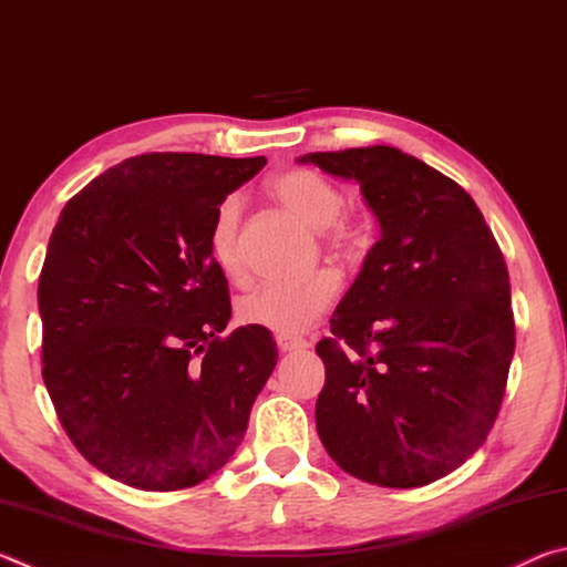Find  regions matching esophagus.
I'll return each instance as SVG.
<instances>
[{
  "instance_id": "34e87169",
  "label": "esophagus",
  "mask_w": 567,
  "mask_h": 567,
  "mask_svg": "<svg viewBox=\"0 0 567 567\" xmlns=\"http://www.w3.org/2000/svg\"><path fill=\"white\" fill-rule=\"evenodd\" d=\"M277 348H280V352H300L307 348V340L290 338V334H277Z\"/></svg>"
}]
</instances>
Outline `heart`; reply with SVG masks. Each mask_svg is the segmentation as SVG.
Listing matches in <instances>:
<instances>
[{
  "instance_id": "1",
  "label": "heart",
  "mask_w": 567,
  "mask_h": 567,
  "mask_svg": "<svg viewBox=\"0 0 567 567\" xmlns=\"http://www.w3.org/2000/svg\"><path fill=\"white\" fill-rule=\"evenodd\" d=\"M270 195L287 213L300 219L310 229L324 235L330 247L348 249L352 245L350 229L338 217L344 209L342 192L310 169H287L272 177ZM239 215L243 205L237 197H225L215 209L209 227V252L215 265L229 280H243L245 265L239 257ZM338 297V277L332 272H315L302 280H275L255 287L239 300V318L255 328H265L277 334H300L312 328Z\"/></svg>"
}]
</instances>
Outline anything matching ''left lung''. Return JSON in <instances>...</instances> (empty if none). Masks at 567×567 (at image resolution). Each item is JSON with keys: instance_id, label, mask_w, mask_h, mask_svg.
<instances>
[{"instance_id": "8db88e82", "label": "left lung", "mask_w": 567, "mask_h": 567, "mask_svg": "<svg viewBox=\"0 0 567 567\" xmlns=\"http://www.w3.org/2000/svg\"><path fill=\"white\" fill-rule=\"evenodd\" d=\"M297 162L358 182L380 225L315 348L318 435L364 483H433L485 443L505 395L515 322L501 247L457 182L395 147Z\"/></svg>"}]
</instances>
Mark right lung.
Wrapping results in <instances>:
<instances>
[{
  "label": "right lung",
  "mask_w": 567,
  "mask_h": 567,
  "mask_svg": "<svg viewBox=\"0 0 567 567\" xmlns=\"http://www.w3.org/2000/svg\"><path fill=\"white\" fill-rule=\"evenodd\" d=\"M265 157L150 152L64 205L40 275L42 378L64 433L140 491L203 483L243 443L277 364L270 330L233 318L209 252L219 203Z\"/></svg>",
  "instance_id": "right-lung-1"
}]
</instances>
